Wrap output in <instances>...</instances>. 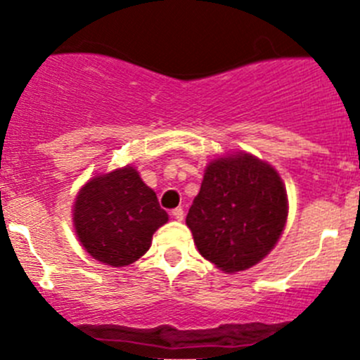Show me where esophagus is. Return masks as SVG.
<instances>
[{
  "label": "esophagus",
  "mask_w": 360,
  "mask_h": 360,
  "mask_svg": "<svg viewBox=\"0 0 360 360\" xmlns=\"http://www.w3.org/2000/svg\"><path fill=\"white\" fill-rule=\"evenodd\" d=\"M172 217L176 218V220H183V218H184L183 207H176V210H172Z\"/></svg>",
  "instance_id": "obj_1"
}]
</instances>
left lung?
Listing matches in <instances>:
<instances>
[{
	"mask_svg": "<svg viewBox=\"0 0 360 360\" xmlns=\"http://www.w3.org/2000/svg\"><path fill=\"white\" fill-rule=\"evenodd\" d=\"M286 218V190L274 167L240 153L207 165L186 226L200 256L233 274L266 256Z\"/></svg>",
	"mask_w": 360,
	"mask_h": 360,
	"instance_id": "1",
	"label": "left lung"
}]
</instances>
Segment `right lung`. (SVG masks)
Wrapping results in <instances>:
<instances>
[{"label": "right lung", "mask_w": 360, "mask_h": 360, "mask_svg": "<svg viewBox=\"0 0 360 360\" xmlns=\"http://www.w3.org/2000/svg\"><path fill=\"white\" fill-rule=\"evenodd\" d=\"M169 214L133 167L90 179L74 204V227L94 259L127 266L146 254Z\"/></svg>", "instance_id": "add662e5"}]
</instances>
